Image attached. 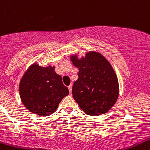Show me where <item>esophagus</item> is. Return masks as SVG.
I'll list each match as a JSON object with an SVG mask.
<instances>
[{
  "label": "esophagus",
  "mask_w": 150,
  "mask_h": 150,
  "mask_svg": "<svg viewBox=\"0 0 150 150\" xmlns=\"http://www.w3.org/2000/svg\"><path fill=\"white\" fill-rule=\"evenodd\" d=\"M68 90H69V92H70V93H71V92H72V85H69Z\"/></svg>",
  "instance_id": "1"
}]
</instances>
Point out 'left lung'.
<instances>
[{
    "label": "left lung",
    "mask_w": 150,
    "mask_h": 150,
    "mask_svg": "<svg viewBox=\"0 0 150 150\" xmlns=\"http://www.w3.org/2000/svg\"><path fill=\"white\" fill-rule=\"evenodd\" d=\"M71 60L79 70L72 93L80 108L89 115L109 111L119 95L117 78L110 62L95 52H88L80 60L72 56Z\"/></svg>",
    "instance_id": "obj_1"
}]
</instances>
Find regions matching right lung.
<instances>
[{
	"mask_svg": "<svg viewBox=\"0 0 150 150\" xmlns=\"http://www.w3.org/2000/svg\"><path fill=\"white\" fill-rule=\"evenodd\" d=\"M55 67H42L34 64L25 73L20 83L21 100L31 112L49 116L56 110L59 103L69 94L62 77Z\"/></svg>",
	"mask_w": 150,
	"mask_h": 150,
	"instance_id": "right-lung-1",
	"label": "right lung"
}]
</instances>
